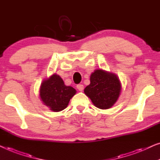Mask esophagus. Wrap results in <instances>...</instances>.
I'll list each match as a JSON object with an SVG mask.
<instances>
[{
	"mask_svg": "<svg viewBox=\"0 0 160 160\" xmlns=\"http://www.w3.org/2000/svg\"><path fill=\"white\" fill-rule=\"evenodd\" d=\"M77 88L78 89V91H82L83 89H84V85H83L82 84H78L77 85Z\"/></svg>",
	"mask_w": 160,
	"mask_h": 160,
	"instance_id": "34e87169",
	"label": "esophagus"
}]
</instances>
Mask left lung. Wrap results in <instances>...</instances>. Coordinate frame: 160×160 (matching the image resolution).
<instances>
[{
	"label": "left lung",
	"instance_id": "left-lung-1",
	"mask_svg": "<svg viewBox=\"0 0 160 160\" xmlns=\"http://www.w3.org/2000/svg\"><path fill=\"white\" fill-rule=\"evenodd\" d=\"M89 85L84 93L98 109L111 108L118 101L121 92V83L115 74L96 69L91 75Z\"/></svg>",
	"mask_w": 160,
	"mask_h": 160
}]
</instances>
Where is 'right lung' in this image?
Listing matches in <instances>:
<instances>
[{"mask_svg":"<svg viewBox=\"0 0 160 160\" xmlns=\"http://www.w3.org/2000/svg\"><path fill=\"white\" fill-rule=\"evenodd\" d=\"M75 93L76 90L65 85L60 76L56 74L42 81L40 88V99L53 112H60L67 108Z\"/></svg>","mask_w":160,"mask_h":160,"instance_id":"add662e5","label":"right lung"}]
</instances>
